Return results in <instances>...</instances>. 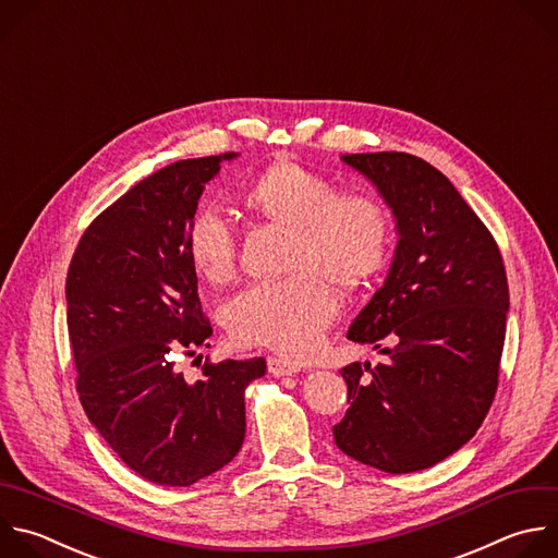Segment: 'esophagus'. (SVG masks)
<instances>
[{"label": "esophagus", "mask_w": 558, "mask_h": 558, "mask_svg": "<svg viewBox=\"0 0 558 558\" xmlns=\"http://www.w3.org/2000/svg\"><path fill=\"white\" fill-rule=\"evenodd\" d=\"M267 367L269 373L274 377H291V375H298L300 373V365L298 363H291V361H284L280 356H269L267 359Z\"/></svg>", "instance_id": "esophagus-1"}]
</instances>
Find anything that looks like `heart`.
Instances as JSON below:
<instances>
[{
	"label": "heart",
	"instance_id": "heart-1",
	"mask_svg": "<svg viewBox=\"0 0 558 558\" xmlns=\"http://www.w3.org/2000/svg\"><path fill=\"white\" fill-rule=\"evenodd\" d=\"M243 204L291 232L289 269L300 271L245 287L223 304V322L241 345L306 356L339 311L332 289L316 274L343 289L375 276L390 250L388 210L369 195H339L332 179L300 163H276L260 172ZM185 250L204 280L223 282L234 269L236 234L219 210L204 208L185 234Z\"/></svg>",
	"mask_w": 558,
	"mask_h": 558
}]
</instances>
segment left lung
<instances>
[{"instance_id": "obj_1", "label": "left lung", "mask_w": 558, "mask_h": 558, "mask_svg": "<svg viewBox=\"0 0 558 558\" xmlns=\"http://www.w3.org/2000/svg\"><path fill=\"white\" fill-rule=\"evenodd\" d=\"M341 161L375 185L399 241L381 289L348 328L386 361L339 369L350 408L332 436L361 464L412 473L456 453L486 418L510 306L506 269L490 232L425 159L388 150Z\"/></svg>"}]
</instances>
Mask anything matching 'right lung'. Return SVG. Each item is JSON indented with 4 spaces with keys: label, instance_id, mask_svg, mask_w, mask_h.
<instances>
[{
    "label": "right lung",
    "instance_id": "right-lung-1",
    "mask_svg": "<svg viewBox=\"0 0 558 558\" xmlns=\"http://www.w3.org/2000/svg\"><path fill=\"white\" fill-rule=\"evenodd\" d=\"M239 153L181 159L148 174L83 234L65 282L76 390L96 432L148 482L191 486L234 460L245 390L263 356L206 363L189 384L174 352L210 345L185 250L206 183Z\"/></svg>",
    "mask_w": 558,
    "mask_h": 558
}]
</instances>
